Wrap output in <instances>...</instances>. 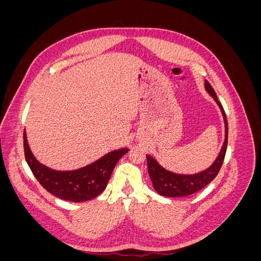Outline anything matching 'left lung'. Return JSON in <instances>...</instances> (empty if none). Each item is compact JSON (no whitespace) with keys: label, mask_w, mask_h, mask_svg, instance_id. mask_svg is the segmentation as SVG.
Wrapping results in <instances>:
<instances>
[{"label":"left lung","mask_w":261,"mask_h":261,"mask_svg":"<svg viewBox=\"0 0 261 261\" xmlns=\"http://www.w3.org/2000/svg\"><path fill=\"white\" fill-rule=\"evenodd\" d=\"M204 87L206 90L210 93V96L213 97L216 100L218 106L220 107L221 111H222L224 123H225V140L222 146V149L219 153V156L217 160L213 162L211 167L207 170H204L200 173L193 175H181V174H175L170 171H167L163 169L161 165L158 163L152 156L147 154V163H148V173L149 176L151 178L153 188L155 191L162 196L165 197H185L188 195H193L197 192H199L200 189L206 187L211 180H213L218 173L222 167L224 156L227 148V134H228V126L225 112L219 102L216 91L213 90L212 86L209 84L208 81L204 82Z\"/></svg>","instance_id":"8db88e82"}]
</instances>
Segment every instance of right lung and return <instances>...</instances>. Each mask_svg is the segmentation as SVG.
I'll list each match as a JSON object with an SVG mask.
<instances>
[{
    "mask_svg": "<svg viewBox=\"0 0 261 261\" xmlns=\"http://www.w3.org/2000/svg\"><path fill=\"white\" fill-rule=\"evenodd\" d=\"M23 151L31 172L44 189L58 198L82 202L96 198L105 191L116 163L128 149L116 150L83 169L65 172L51 170L37 161L30 151L25 130Z\"/></svg>",
    "mask_w": 261,
    "mask_h": 261,
    "instance_id": "1",
    "label": "right lung"
}]
</instances>
